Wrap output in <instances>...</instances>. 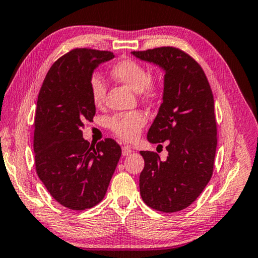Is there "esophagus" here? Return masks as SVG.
<instances>
[{
    "label": "esophagus",
    "instance_id": "esophagus-1",
    "mask_svg": "<svg viewBox=\"0 0 258 258\" xmlns=\"http://www.w3.org/2000/svg\"><path fill=\"white\" fill-rule=\"evenodd\" d=\"M133 153L132 148H129L128 146H123L122 147V155L123 156H129Z\"/></svg>",
    "mask_w": 258,
    "mask_h": 258
}]
</instances>
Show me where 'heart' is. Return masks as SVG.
I'll use <instances>...</instances> for the list:
<instances>
[{
	"label": "heart",
	"mask_w": 258,
	"mask_h": 258,
	"mask_svg": "<svg viewBox=\"0 0 258 258\" xmlns=\"http://www.w3.org/2000/svg\"><path fill=\"white\" fill-rule=\"evenodd\" d=\"M111 74L120 83L139 93L146 101L159 97L161 92L160 83L150 77V74L142 63L133 58H124L112 67ZM89 92L94 105L102 106L105 102L106 86L102 77L94 74L89 79ZM147 122V116L142 111H133L113 115L108 120V128L117 138L125 143H133L139 137L142 129Z\"/></svg>",
	"instance_id": "b5f03b06"
}]
</instances>
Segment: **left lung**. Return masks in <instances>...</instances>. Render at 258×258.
I'll list each match as a JSON object with an SVG mask.
<instances>
[{
    "instance_id": "obj_1",
    "label": "left lung",
    "mask_w": 258,
    "mask_h": 258,
    "mask_svg": "<svg viewBox=\"0 0 258 258\" xmlns=\"http://www.w3.org/2000/svg\"><path fill=\"white\" fill-rule=\"evenodd\" d=\"M133 54L165 71L163 103L147 139L165 142L169 155L162 161L155 152H141L145 161L141 195L151 209L174 213L192 204L213 174L218 145L213 93L200 63L182 49L162 46Z\"/></svg>"
}]
</instances>
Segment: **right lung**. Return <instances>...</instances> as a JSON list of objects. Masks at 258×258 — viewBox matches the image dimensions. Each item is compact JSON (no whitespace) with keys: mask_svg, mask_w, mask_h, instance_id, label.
Masks as SVG:
<instances>
[{"mask_svg":"<svg viewBox=\"0 0 258 258\" xmlns=\"http://www.w3.org/2000/svg\"><path fill=\"white\" fill-rule=\"evenodd\" d=\"M110 51L74 48L53 63L40 87L35 114L36 172L57 203L84 211L97 205L121 156V147L106 138L95 145L83 138L84 122L96 113L89 79Z\"/></svg>","mask_w":258,"mask_h":258,"instance_id":"1","label":"right lung"}]
</instances>
